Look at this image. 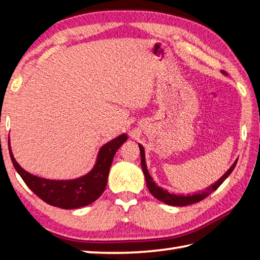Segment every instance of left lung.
<instances>
[{
  "label": "left lung",
  "mask_w": 260,
  "mask_h": 260,
  "mask_svg": "<svg viewBox=\"0 0 260 260\" xmlns=\"http://www.w3.org/2000/svg\"><path fill=\"white\" fill-rule=\"evenodd\" d=\"M223 75H227L225 71H221ZM140 147V153H141V164H142V170L143 172H144L145 175V180H146V184L148 190L152 193V196L154 198H156L157 200L162 201L167 204H170V206H176V207H184V206H189V204H193V203H197L199 201L203 200V199H206L209 194H211L213 191H215L218 189V187L223 183V181L228 178L230 175V173L233 172L237 161L238 159H236L235 163L231 165V168L225 172L221 178H220L217 182H214L212 185H209L206 190H203L202 192H199V193H194V194L192 196H176L173 194V193H170L167 190H163L162 187H159L158 185H156L155 182L153 181L152 176L150 175L147 171V167H146V163H145V153H144V147H143L141 144L139 145Z\"/></svg>",
  "instance_id": "8db88e82"
}]
</instances>
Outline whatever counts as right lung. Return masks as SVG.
Segmentation results:
<instances>
[{"mask_svg": "<svg viewBox=\"0 0 260 260\" xmlns=\"http://www.w3.org/2000/svg\"><path fill=\"white\" fill-rule=\"evenodd\" d=\"M126 140L127 135L121 134L106 143L99 150L95 167L89 173L78 179L64 181L47 180L27 173L15 161L10 144L9 151L16 172L36 196L53 207L77 209L88 206L103 194L115 153Z\"/></svg>", "mask_w": 260, "mask_h": 260, "instance_id": "right-lung-1", "label": "right lung"}]
</instances>
